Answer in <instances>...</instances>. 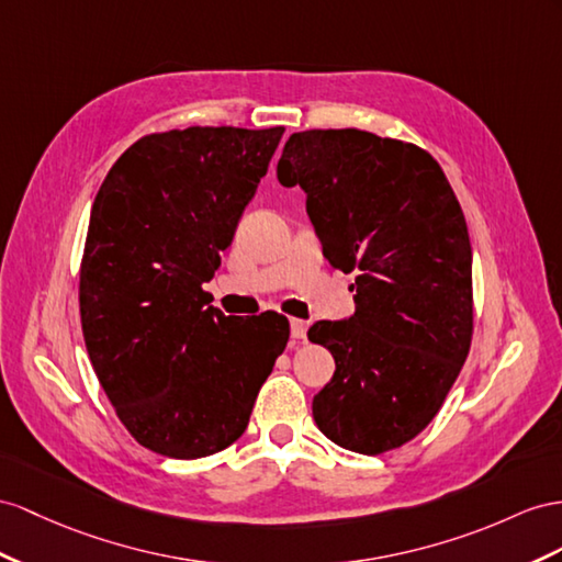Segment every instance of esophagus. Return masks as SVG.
<instances>
[{"label": "esophagus", "instance_id": "1", "mask_svg": "<svg viewBox=\"0 0 562 562\" xmlns=\"http://www.w3.org/2000/svg\"><path fill=\"white\" fill-rule=\"evenodd\" d=\"M292 337L296 341H304L306 339V333H308V323L306 321H299V318H292Z\"/></svg>", "mask_w": 562, "mask_h": 562}]
</instances>
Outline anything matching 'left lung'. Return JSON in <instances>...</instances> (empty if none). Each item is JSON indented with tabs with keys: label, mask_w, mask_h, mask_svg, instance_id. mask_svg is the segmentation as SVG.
<instances>
[{
	"label": "left lung",
	"mask_w": 562,
	"mask_h": 562,
	"mask_svg": "<svg viewBox=\"0 0 562 562\" xmlns=\"http://www.w3.org/2000/svg\"><path fill=\"white\" fill-rule=\"evenodd\" d=\"M278 180L306 192L327 261L358 272L351 318L308 329L335 356L315 425L356 453L398 449L439 413L470 351L463 209L425 149L356 127L294 133Z\"/></svg>",
	"instance_id": "8db88e82"
}]
</instances>
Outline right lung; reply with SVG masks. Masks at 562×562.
Wrapping results in <instances>:
<instances>
[{
  "instance_id": "right-lung-1",
  "label": "right lung",
  "mask_w": 562,
  "mask_h": 562,
  "mask_svg": "<svg viewBox=\"0 0 562 562\" xmlns=\"http://www.w3.org/2000/svg\"><path fill=\"white\" fill-rule=\"evenodd\" d=\"M282 133L147 135L94 196L80 266L85 347L121 423L154 453L192 460L237 441L290 339L284 315H225L201 286Z\"/></svg>"
}]
</instances>
